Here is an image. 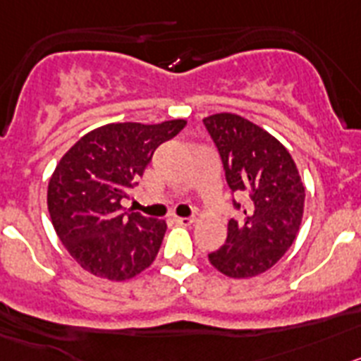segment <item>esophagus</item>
<instances>
[{
	"label": "esophagus",
	"mask_w": 361,
	"mask_h": 361,
	"mask_svg": "<svg viewBox=\"0 0 361 361\" xmlns=\"http://www.w3.org/2000/svg\"><path fill=\"white\" fill-rule=\"evenodd\" d=\"M178 223V225H183V226H190L194 223V217H176V219H174Z\"/></svg>",
	"instance_id": "1"
}]
</instances>
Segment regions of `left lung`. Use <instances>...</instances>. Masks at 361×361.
Masks as SVG:
<instances>
[{"label": "left lung", "instance_id": "left-lung-1", "mask_svg": "<svg viewBox=\"0 0 361 361\" xmlns=\"http://www.w3.org/2000/svg\"><path fill=\"white\" fill-rule=\"evenodd\" d=\"M203 122L230 190L246 200L245 217L228 221L226 243L209 261L230 279L255 277L281 261L300 230L306 197L300 174L288 149L250 120L216 113Z\"/></svg>", "mask_w": 361, "mask_h": 361}]
</instances>
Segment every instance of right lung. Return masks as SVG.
Listing matches in <instances>:
<instances>
[{
    "mask_svg": "<svg viewBox=\"0 0 361 361\" xmlns=\"http://www.w3.org/2000/svg\"><path fill=\"white\" fill-rule=\"evenodd\" d=\"M113 122L86 133L61 158L48 181V212L55 233L79 266L108 281H129L157 259L167 223L122 212L152 152L185 128Z\"/></svg>",
    "mask_w": 361,
    "mask_h": 361,
    "instance_id": "add662e5",
    "label": "right lung"
}]
</instances>
